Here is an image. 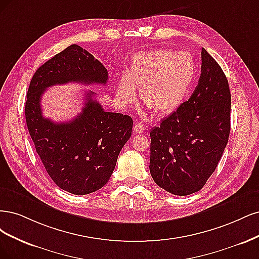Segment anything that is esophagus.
<instances>
[{
    "instance_id": "34e87169",
    "label": "esophagus",
    "mask_w": 259,
    "mask_h": 259,
    "mask_svg": "<svg viewBox=\"0 0 259 259\" xmlns=\"http://www.w3.org/2000/svg\"><path fill=\"white\" fill-rule=\"evenodd\" d=\"M133 130H135V133H137V135H141V133H143V132H144L145 127L143 126V123H141V122H136L135 127H133Z\"/></svg>"
}]
</instances>
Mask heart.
<instances>
[{"mask_svg": "<svg viewBox=\"0 0 259 259\" xmlns=\"http://www.w3.org/2000/svg\"><path fill=\"white\" fill-rule=\"evenodd\" d=\"M197 75L190 54L157 49L133 55L116 86L122 105L131 103L140 88V98L158 115L169 114L185 101Z\"/></svg>", "mask_w": 259, "mask_h": 259, "instance_id": "obj_1", "label": "heart"}]
</instances>
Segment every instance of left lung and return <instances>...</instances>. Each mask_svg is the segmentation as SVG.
I'll return each mask as SVG.
<instances>
[{
    "instance_id": "left-lung-1",
    "label": "left lung",
    "mask_w": 259,
    "mask_h": 259,
    "mask_svg": "<svg viewBox=\"0 0 259 259\" xmlns=\"http://www.w3.org/2000/svg\"><path fill=\"white\" fill-rule=\"evenodd\" d=\"M201 61L193 95L151 130L152 178L177 196L194 194L205 185L229 138L231 96L226 75L204 48Z\"/></svg>"
}]
</instances>
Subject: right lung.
<instances>
[{
    "mask_svg": "<svg viewBox=\"0 0 259 259\" xmlns=\"http://www.w3.org/2000/svg\"><path fill=\"white\" fill-rule=\"evenodd\" d=\"M107 75L101 62L73 44L40 65L30 81L24 106L29 133L49 177L73 195L94 193L110 180L121 148L131 137L132 118L103 111L90 91L76 117L54 122L41 114L40 99L54 85H105Z\"/></svg>",
    "mask_w": 259,
    "mask_h": 259,
    "instance_id": "add662e5",
    "label": "right lung"
}]
</instances>
